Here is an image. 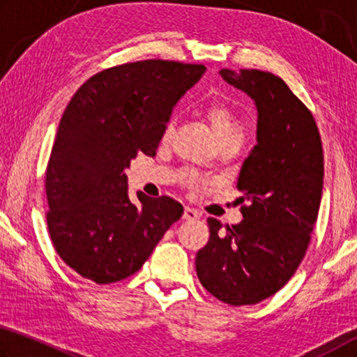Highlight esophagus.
<instances>
[{
	"label": "esophagus",
	"instance_id": "esophagus-1",
	"mask_svg": "<svg viewBox=\"0 0 357 357\" xmlns=\"http://www.w3.org/2000/svg\"><path fill=\"white\" fill-rule=\"evenodd\" d=\"M201 218V213H199L197 210L191 208V207H185V211H183V220L186 221H196Z\"/></svg>",
	"mask_w": 357,
	"mask_h": 357
}]
</instances>
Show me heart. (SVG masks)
I'll use <instances>...</instances> for the list:
<instances>
[{"label":"heart","mask_w":357,"mask_h":357,"mask_svg":"<svg viewBox=\"0 0 357 357\" xmlns=\"http://www.w3.org/2000/svg\"><path fill=\"white\" fill-rule=\"evenodd\" d=\"M205 116H207L208 122L213 130V135L218 142L224 139H234V137H240L243 139V128L238 119H236L235 112L224 103H211L208 108L205 109ZM171 131V125H167L165 130V136Z\"/></svg>","instance_id":"1"}]
</instances>
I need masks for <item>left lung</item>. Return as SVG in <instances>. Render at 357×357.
<instances>
[{
	"label": "left lung",
	"instance_id": "1",
	"mask_svg": "<svg viewBox=\"0 0 357 357\" xmlns=\"http://www.w3.org/2000/svg\"><path fill=\"white\" fill-rule=\"evenodd\" d=\"M221 77L257 108V144L241 166L238 188L249 205L232 227L208 218L210 240L196 255L201 284L230 305L273 296L298 270L323 192V147L312 112L270 72L222 68Z\"/></svg>",
	"mask_w": 357,
	"mask_h": 357
}]
</instances>
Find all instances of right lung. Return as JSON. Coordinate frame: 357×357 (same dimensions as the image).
<instances>
[{
  "label": "right lung",
  "mask_w": 357,
  "mask_h": 357,
  "mask_svg": "<svg viewBox=\"0 0 357 357\" xmlns=\"http://www.w3.org/2000/svg\"><path fill=\"white\" fill-rule=\"evenodd\" d=\"M205 72L202 64L147 59L93 75L61 117L45 172L50 238L79 276L112 284L135 274L182 204L128 196L125 169L155 156L174 106Z\"/></svg>",
  "instance_id": "1"
}]
</instances>
